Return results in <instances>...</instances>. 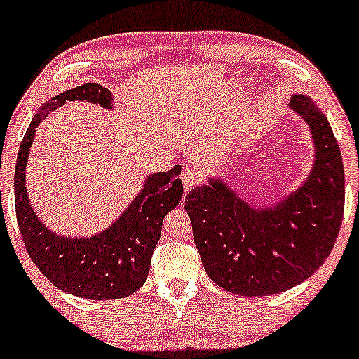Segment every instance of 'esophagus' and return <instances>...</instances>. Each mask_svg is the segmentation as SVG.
<instances>
[{"instance_id": "esophagus-1", "label": "esophagus", "mask_w": 359, "mask_h": 359, "mask_svg": "<svg viewBox=\"0 0 359 359\" xmlns=\"http://www.w3.org/2000/svg\"><path fill=\"white\" fill-rule=\"evenodd\" d=\"M202 172L198 170L197 167H192V165H185L184 170H182V184H184V189L185 192H189L194 185L201 184L202 182Z\"/></svg>"}]
</instances>
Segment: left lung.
Returning a JSON list of instances; mask_svg holds the SVG:
<instances>
[{"label":"left lung","mask_w":359,"mask_h":359,"mask_svg":"<svg viewBox=\"0 0 359 359\" xmlns=\"http://www.w3.org/2000/svg\"><path fill=\"white\" fill-rule=\"evenodd\" d=\"M289 109L309 127L314 162L297 191L273 205L245 202L215 177L185 197L205 273L239 296L279 294L325 264L344 210V167L327 116L306 95Z\"/></svg>","instance_id":"1"}]
</instances>
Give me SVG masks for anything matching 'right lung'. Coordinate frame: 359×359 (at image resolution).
Returning a JSON list of instances; mask_svg holds the SVG:
<instances>
[{"label":"right lung","instance_id":"obj_1","mask_svg":"<svg viewBox=\"0 0 359 359\" xmlns=\"http://www.w3.org/2000/svg\"><path fill=\"white\" fill-rule=\"evenodd\" d=\"M81 100L111 110V92L85 83L56 95L34 114L18 150L15 170V207L29 257L50 283L68 294L86 299H120L144 286L167 212L184 194L180 165L147 175L144 187L109 227L92 237H67L50 231L33 210L27 191V163L36 127L46 114Z\"/></svg>","mask_w":359,"mask_h":359}]
</instances>
